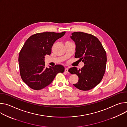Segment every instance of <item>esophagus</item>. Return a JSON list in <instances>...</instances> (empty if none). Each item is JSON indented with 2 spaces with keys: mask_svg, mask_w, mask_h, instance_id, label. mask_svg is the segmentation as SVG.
<instances>
[{
  "mask_svg": "<svg viewBox=\"0 0 127 127\" xmlns=\"http://www.w3.org/2000/svg\"><path fill=\"white\" fill-rule=\"evenodd\" d=\"M68 68H65V69H64V71L66 72V73H68Z\"/></svg>",
  "mask_w": 127,
  "mask_h": 127,
  "instance_id": "34e87169",
  "label": "esophagus"
}]
</instances>
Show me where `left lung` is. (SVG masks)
<instances>
[{"mask_svg":"<svg viewBox=\"0 0 127 127\" xmlns=\"http://www.w3.org/2000/svg\"><path fill=\"white\" fill-rule=\"evenodd\" d=\"M71 38L75 42V58L84 63L81 69L72 67L68 69L79 77L73 85L83 91L93 89L102 80L106 65V53L100 41L95 36L82 32L72 33Z\"/></svg>","mask_w":127,"mask_h":127,"instance_id":"left-lung-1","label":"left lung"}]
</instances>
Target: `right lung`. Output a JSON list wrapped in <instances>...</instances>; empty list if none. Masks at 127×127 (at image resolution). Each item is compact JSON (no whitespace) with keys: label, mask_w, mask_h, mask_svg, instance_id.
Wrapping results in <instances>:
<instances>
[{"label":"right lung","mask_w":127,"mask_h":127,"mask_svg":"<svg viewBox=\"0 0 127 127\" xmlns=\"http://www.w3.org/2000/svg\"><path fill=\"white\" fill-rule=\"evenodd\" d=\"M65 33L43 32L31 36L21 49L19 62L23 81L32 89H43L53 81L59 73H63L64 67L61 64L45 67V56L50 55L54 42Z\"/></svg>","instance_id":"obj_1"}]
</instances>
